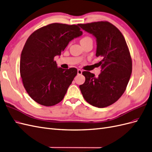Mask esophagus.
<instances>
[{
	"mask_svg": "<svg viewBox=\"0 0 152 152\" xmlns=\"http://www.w3.org/2000/svg\"><path fill=\"white\" fill-rule=\"evenodd\" d=\"M82 72H83V71H82L81 69H77V74L78 75H81L82 74Z\"/></svg>",
	"mask_w": 152,
	"mask_h": 152,
	"instance_id": "1",
	"label": "esophagus"
}]
</instances>
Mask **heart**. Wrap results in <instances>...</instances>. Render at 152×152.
<instances>
[{
  "label": "heart",
  "mask_w": 152,
  "mask_h": 152,
  "mask_svg": "<svg viewBox=\"0 0 152 152\" xmlns=\"http://www.w3.org/2000/svg\"><path fill=\"white\" fill-rule=\"evenodd\" d=\"M88 38H90L89 37H88V36H85V37H84L83 38H82L80 41H83V40H84V39H88Z\"/></svg>",
  "instance_id": "obj_1"
}]
</instances>
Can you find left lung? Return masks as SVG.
I'll list each match as a JSON object with an SVG mask.
<instances>
[{"label": "left lung", "instance_id": "1", "mask_svg": "<svg viewBox=\"0 0 152 152\" xmlns=\"http://www.w3.org/2000/svg\"><path fill=\"white\" fill-rule=\"evenodd\" d=\"M96 38V56L101 73L98 77L83 72L85 83L79 88L86 101L104 108L116 102L125 92L132 69V59L125 38L117 27L108 22L78 24Z\"/></svg>", "mask_w": 152, "mask_h": 152}]
</instances>
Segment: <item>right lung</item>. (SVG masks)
Wrapping results in <instances>:
<instances>
[{
    "mask_svg": "<svg viewBox=\"0 0 152 152\" xmlns=\"http://www.w3.org/2000/svg\"><path fill=\"white\" fill-rule=\"evenodd\" d=\"M82 34L78 26L54 23L28 38L20 57V76L26 91L37 103L52 106L63 99L77 69L58 68L54 59Z\"/></svg>",
    "mask_w": 152,
    "mask_h": 152,
    "instance_id": "right-lung-1",
    "label": "right lung"
}]
</instances>
